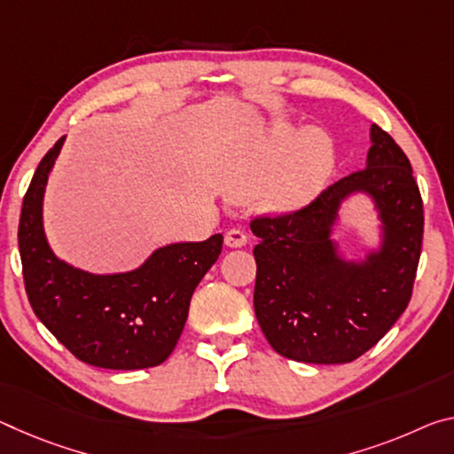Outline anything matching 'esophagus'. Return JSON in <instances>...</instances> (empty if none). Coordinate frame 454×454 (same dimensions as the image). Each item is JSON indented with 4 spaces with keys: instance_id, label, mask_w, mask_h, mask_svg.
Instances as JSON below:
<instances>
[{
    "instance_id": "esophagus-1",
    "label": "esophagus",
    "mask_w": 454,
    "mask_h": 454,
    "mask_svg": "<svg viewBox=\"0 0 454 454\" xmlns=\"http://www.w3.org/2000/svg\"><path fill=\"white\" fill-rule=\"evenodd\" d=\"M224 242L230 248H242L248 242V236L242 228H230L224 236Z\"/></svg>"
}]
</instances>
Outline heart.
I'll use <instances>...</instances> for the list:
<instances>
[{"mask_svg": "<svg viewBox=\"0 0 454 454\" xmlns=\"http://www.w3.org/2000/svg\"><path fill=\"white\" fill-rule=\"evenodd\" d=\"M333 161V145L323 133L278 125L266 141L250 182H265L261 196L272 210H294L325 188Z\"/></svg>", "mask_w": 454, "mask_h": 454, "instance_id": "obj_1", "label": "heart"}]
</instances>
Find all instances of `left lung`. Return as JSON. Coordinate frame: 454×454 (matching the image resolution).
Wrapping results in <instances>:
<instances>
[{
	"label": "left lung",
	"mask_w": 454,
	"mask_h": 454,
	"mask_svg": "<svg viewBox=\"0 0 454 454\" xmlns=\"http://www.w3.org/2000/svg\"><path fill=\"white\" fill-rule=\"evenodd\" d=\"M370 192L385 242L362 265L334 254L330 226L340 201ZM254 313L272 349L305 364H348L390 331L412 297L424 210L404 151L372 125L368 168L341 177L294 212L256 215Z\"/></svg>",
	"instance_id": "left-lung-1"
}]
</instances>
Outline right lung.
<instances>
[{
  "label": "right lung",
  "mask_w": 454,
  "mask_h": 454,
  "mask_svg": "<svg viewBox=\"0 0 454 454\" xmlns=\"http://www.w3.org/2000/svg\"><path fill=\"white\" fill-rule=\"evenodd\" d=\"M64 137L42 157L21 201L18 247L27 301L72 356L95 368L145 370L177 345L192 294L222 253V234L155 250L121 275H90L59 261L42 228V200Z\"/></svg>",
  "instance_id": "obj_1"
}]
</instances>
